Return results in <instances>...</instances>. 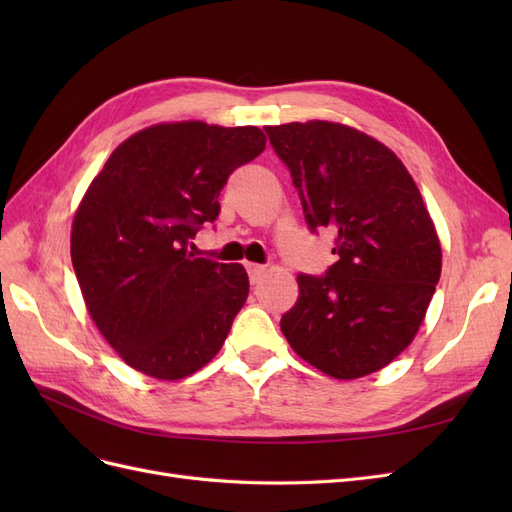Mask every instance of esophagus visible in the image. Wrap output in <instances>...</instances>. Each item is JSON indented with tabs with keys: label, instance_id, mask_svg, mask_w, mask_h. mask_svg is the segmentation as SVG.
<instances>
[{
	"label": "esophagus",
	"instance_id": "34e87169",
	"mask_svg": "<svg viewBox=\"0 0 512 512\" xmlns=\"http://www.w3.org/2000/svg\"><path fill=\"white\" fill-rule=\"evenodd\" d=\"M245 269H247V275H250V282L252 284H258L260 277L265 275V267L254 265V262H245Z\"/></svg>",
	"mask_w": 512,
	"mask_h": 512
}]
</instances>
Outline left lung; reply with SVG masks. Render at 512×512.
<instances>
[{
    "label": "left lung",
    "instance_id": "obj_1",
    "mask_svg": "<svg viewBox=\"0 0 512 512\" xmlns=\"http://www.w3.org/2000/svg\"><path fill=\"white\" fill-rule=\"evenodd\" d=\"M265 130L309 228L337 235L327 275L297 277L282 333L322 374H374L412 344L440 280V239L423 196L404 162L361 130L320 119Z\"/></svg>",
    "mask_w": 512,
    "mask_h": 512
}]
</instances>
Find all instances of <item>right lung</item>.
<instances>
[{
    "instance_id": "right-lung-1",
    "label": "right lung",
    "mask_w": 512,
    "mask_h": 512,
    "mask_svg": "<svg viewBox=\"0 0 512 512\" xmlns=\"http://www.w3.org/2000/svg\"><path fill=\"white\" fill-rule=\"evenodd\" d=\"M256 126L156 123L126 138L74 213L70 256L91 320L136 371L181 380L220 352L250 280L188 243L230 173L265 151Z\"/></svg>"
}]
</instances>
